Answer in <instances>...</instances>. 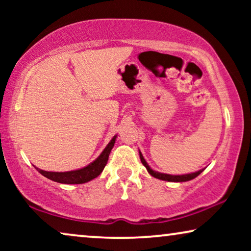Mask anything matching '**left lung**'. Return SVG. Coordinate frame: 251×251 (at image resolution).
<instances>
[{
  "label": "left lung",
  "mask_w": 251,
  "mask_h": 251,
  "mask_svg": "<svg viewBox=\"0 0 251 251\" xmlns=\"http://www.w3.org/2000/svg\"><path fill=\"white\" fill-rule=\"evenodd\" d=\"M139 156H140V161H142V163L145 166V168L149 171V174L151 176L157 178V179H161V180H166V181H174V183H181V181H188V180H192L194 179L195 177H198L199 175H200L202 171L204 169H201L199 171H195V173H191V174H185V175H169V174H162V173H159V171H155L153 170L152 168L149 166V163L146 162V160L144 159L142 152L139 151Z\"/></svg>",
  "instance_id": "obj_1"
}]
</instances>
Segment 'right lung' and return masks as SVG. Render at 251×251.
I'll use <instances>...</instances> for the list:
<instances>
[{"mask_svg":"<svg viewBox=\"0 0 251 251\" xmlns=\"http://www.w3.org/2000/svg\"><path fill=\"white\" fill-rule=\"evenodd\" d=\"M116 137L114 136L111 139V142L107 144V146L105 147L104 151L100 153L97 159L95 161H92L91 163H89L88 166H85L81 169H76V170H72V171H64V173H57V171H46L42 169H39L36 168L37 171L41 175H43L44 177H47L48 179L57 181V183L60 184H84L88 183L92 179H95L96 177H98L99 175L101 174V171L104 170V168L106 166L108 161V156L109 153L114 146Z\"/></svg>","mask_w":251,"mask_h":251,"instance_id":"1","label":"right lung"}]
</instances>
